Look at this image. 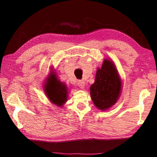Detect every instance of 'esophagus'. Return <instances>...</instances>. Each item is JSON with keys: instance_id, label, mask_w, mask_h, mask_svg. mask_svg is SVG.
I'll list each match as a JSON object with an SVG mask.
<instances>
[{"instance_id": "obj_1", "label": "esophagus", "mask_w": 157, "mask_h": 157, "mask_svg": "<svg viewBox=\"0 0 157 157\" xmlns=\"http://www.w3.org/2000/svg\"><path fill=\"white\" fill-rule=\"evenodd\" d=\"M78 85L79 88L84 89L85 87V82L83 80H79L78 82Z\"/></svg>"}]
</instances>
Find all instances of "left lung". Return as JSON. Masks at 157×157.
I'll list each match as a JSON object with an SVG mask.
<instances>
[{
    "label": "left lung",
    "instance_id": "8db88e82",
    "mask_svg": "<svg viewBox=\"0 0 157 157\" xmlns=\"http://www.w3.org/2000/svg\"><path fill=\"white\" fill-rule=\"evenodd\" d=\"M122 91V81L113 61L105 59L102 67L98 68L94 83L90 86V95L98 109L106 111L118 100Z\"/></svg>",
    "mask_w": 157,
    "mask_h": 157
}]
</instances>
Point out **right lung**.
Here are the masks:
<instances>
[{"label": "right lung", "mask_w": 157, "mask_h": 157, "mask_svg": "<svg viewBox=\"0 0 157 157\" xmlns=\"http://www.w3.org/2000/svg\"><path fill=\"white\" fill-rule=\"evenodd\" d=\"M49 75L44 84V91L50 102L62 107L65 105L68 98V91L67 86L59 80L56 73L50 67Z\"/></svg>", "instance_id": "add662e5"}]
</instances>
